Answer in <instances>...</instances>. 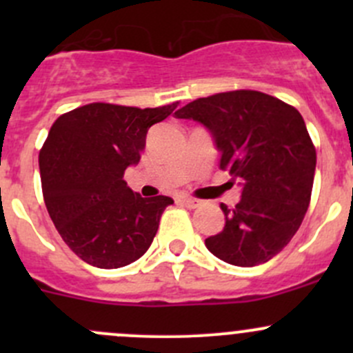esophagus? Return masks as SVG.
Here are the masks:
<instances>
[{
    "label": "esophagus",
    "mask_w": 353,
    "mask_h": 353,
    "mask_svg": "<svg viewBox=\"0 0 353 353\" xmlns=\"http://www.w3.org/2000/svg\"><path fill=\"white\" fill-rule=\"evenodd\" d=\"M179 201L183 203L184 206H188V208H196V206L199 205L198 199L190 198V196H179Z\"/></svg>",
    "instance_id": "34e87169"
}]
</instances>
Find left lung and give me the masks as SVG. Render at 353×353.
<instances>
[{
	"instance_id": "8db88e82",
	"label": "left lung",
	"mask_w": 353,
	"mask_h": 353,
	"mask_svg": "<svg viewBox=\"0 0 353 353\" xmlns=\"http://www.w3.org/2000/svg\"><path fill=\"white\" fill-rule=\"evenodd\" d=\"M212 134L220 169L243 188L236 208L220 205L225 227L205 239L229 265L256 266L279 254L301 227L311 201L316 148L301 112L256 90L223 92L176 112Z\"/></svg>"
}]
</instances>
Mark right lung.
Segmentation results:
<instances>
[{"label":"right lung","instance_id":"add662e5","mask_svg":"<svg viewBox=\"0 0 353 353\" xmlns=\"http://www.w3.org/2000/svg\"><path fill=\"white\" fill-rule=\"evenodd\" d=\"M177 102L155 109L83 105L63 114L39 154L42 193L68 248L85 263L112 270L147 252L169 196L141 198L124 170L140 162L147 133Z\"/></svg>","mask_w":353,"mask_h":353}]
</instances>
